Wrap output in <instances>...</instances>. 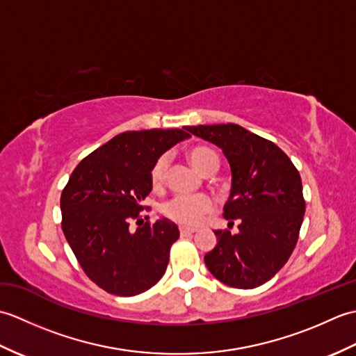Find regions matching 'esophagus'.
I'll use <instances>...</instances> for the list:
<instances>
[{"label":"esophagus","mask_w":356,"mask_h":356,"mask_svg":"<svg viewBox=\"0 0 356 356\" xmlns=\"http://www.w3.org/2000/svg\"><path fill=\"white\" fill-rule=\"evenodd\" d=\"M195 229H191V228H185V226H180V236L182 237H188L191 236V234H194Z\"/></svg>","instance_id":"1"}]
</instances>
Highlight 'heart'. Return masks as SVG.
Returning <instances> with one entry per match:
<instances>
[{
    "mask_svg": "<svg viewBox=\"0 0 356 356\" xmlns=\"http://www.w3.org/2000/svg\"><path fill=\"white\" fill-rule=\"evenodd\" d=\"M190 161L194 168L203 176H207L209 171L218 170V157L205 147H197L190 151ZM170 170V154H162L156 159V162L151 166L149 180L154 188H162L168 179ZM214 202L207 195H176L162 205V213L166 218L184 226H197L202 223L207 214L213 213Z\"/></svg>",
    "mask_w": 356,
    "mask_h": 356,
    "instance_id": "heart-1",
    "label": "heart"
}]
</instances>
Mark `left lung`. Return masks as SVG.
Segmentation results:
<instances>
[{
  "label": "left lung",
  "mask_w": 356,
  "mask_h": 356,
  "mask_svg": "<svg viewBox=\"0 0 356 356\" xmlns=\"http://www.w3.org/2000/svg\"><path fill=\"white\" fill-rule=\"evenodd\" d=\"M222 148L232 172L223 217L238 232L217 229L205 263L218 282L237 289L266 283L289 260L298 241L306 202L298 170L274 142L236 124L188 127Z\"/></svg>",
  "instance_id": "8db88e82"
}]
</instances>
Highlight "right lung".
<instances>
[{"label":"right lung","instance_id":"1","mask_svg":"<svg viewBox=\"0 0 356 356\" xmlns=\"http://www.w3.org/2000/svg\"><path fill=\"white\" fill-rule=\"evenodd\" d=\"M188 138L179 128L120 133L82 159L64 186V236L86 275L105 292L133 297L163 277L179 228L168 218L143 222L140 203L153 188L156 159Z\"/></svg>","mask_w":356,"mask_h":356}]
</instances>
